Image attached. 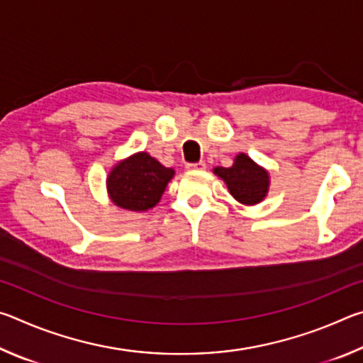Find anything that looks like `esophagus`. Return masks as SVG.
<instances>
[{"instance_id": "34e87169", "label": "esophagus", "mask_w": 363, "mask_h": 363, "mask_svg": "<svg viewBox=\"0 0 363 363\" xmlns=\"http://www.w3.org/2000/svg\"><path fill=\"white\" fill-rule=\"evenodd\" d=\"M186 168H187V169H196V171H201V169H205V168H206V164H205V162L187 163V164H186Z\"/></svg>"}]
</instances>
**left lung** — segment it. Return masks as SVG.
I'll use <instances>...</instances> for the list:
<instances>
[{
  "label": "left lung",
  "mask_w": 363,
  "mask_h": 363,
  "mask_svg": "<svg viewBox=\"0 0 363 363\" xmlns=\"http://www.w3.org/2000/svg\"><path fill=\"white\" fill-rule=\"evenodd\" d=\"M214 173L227 184V189L233 195V199L240 201V203H259L267 194V171L257 167L253 160L245 155V153H240L235 158L233 167L214 168Z\"/></svg>",
  "instance_id": "obj_1"
}]
</instances>
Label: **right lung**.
I'll return each mask as SVG.
<instances>
[{
	"label": "right lung",
	"mask_w": 363,
	"mask_h": 363,
	"mask_svg": "<svg viewBox=\"0 0 363 363\" xmlns=\"http://www.w3.org/2000/svg\"><path fill=\"white\" fill-rule=\"evenodd\" d=\"M173 176V169L164 168L149 153H136L120 162L110 173V199L125 210L147 211L158 203Z\"/></svg>",
	"instance_id": "1"
}]
</instances>
